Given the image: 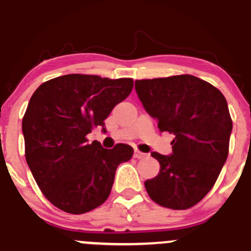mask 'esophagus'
Returning <instances> with one entry per match:
<instances>
[{
  "label": "esophagus",
  "instance_id": "1",
  "mask_svg": "<svg viewBox=\"0 0 251 251\" xmlns=\"http://www.w3.org/2000/svg\"><path fill=\"white\" fill-rule=\"evenodd\" d=\"M145 153H142V152H140V151H137L136 150L135 152H133V157L135 158H137V159H141V158H143L145 157Z\"/></svg>",
  "mask_w": 251,
  "mask_h": 251
}]
</instances>
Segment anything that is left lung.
Instances as JSON below:
<instances>
[{"label":"left lung","mask_w":251,"mask_h":251,"mask_svg":"<svg viewBox=\"0 0 251 251\" xmlns=\"http://www.w3.org/2000/svg\"><path fill=\"white\" fill-rule=\"evenodd\" d=\"M135 88L160 132L173 135L172 154L151 153L160 170L146 180V190L163 207H193L212 189L227 160L233 127L227 100L191 75L141 79Z\"/></svg>","instance_id":"8db88e82"}]
</instances>
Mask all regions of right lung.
Listing matches in <instances>:
<instances>
[{
	"mask_svg": "<svg viewBox=\"0 0 251 251\" xmlns=\"http://www.w3.org/2000/svg\"><path fill=\"white\" fill-rule=\"evenodd\" d=\"M131 78L65 75L45 82L31 96L22 121L25 159L46 199L60 210L81 215L105 202L116 168L133 154L131 146L113 150L87 135L104 128L116 104L131 93Z\"/></svg>",
	"mask_w": 251,
	"mask_h": 251,
	"instance_id": "1",
	"label": "right lung"
}]
</instances>
